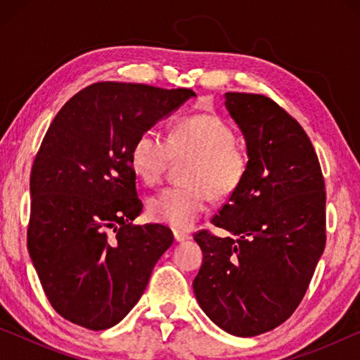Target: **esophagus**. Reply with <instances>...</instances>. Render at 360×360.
I'll return each mask as SVG.
<instances>
[{
  "label": "esophagus",
  "mask_w": 360,
  "mask_h": 360,
  "mask_svg": "<svg viewBox=\"0 0 360 360\" xmlns=\"http://www.w3.org/2000/svg\"><path fill=\"white\" fill-rule=\"evenodd\" d=\"M173 235H174V240L176 241H187V240H191V235L188 233H186V231H181V230H174L173 231Z\"/></svg>",
  "instance_id": "34e87169"
}]
</instances>
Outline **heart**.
<instances>
[{
  "label": "heart",
  "instance_id": "1",
  "mask_svg": "<svg viewBox=\"0 0 360 360\" xmlns=\"http://www.w3.org/2000/svg\"><path fill=\"white\" fill-rule=\"evenodd\" d=\"M181 179L149 200L148 210L157 222L191 229L205 211L208 195L224 200L238 191L249 169L248 150L235 141V131L222 117L200 112L181 119L163 138L157 130L143 131L131 146L133 172L144 184L155 186L173 160Z\"/></svg>",
  "mask_w": 360,
  "mask_h": 360
}]
</instances>
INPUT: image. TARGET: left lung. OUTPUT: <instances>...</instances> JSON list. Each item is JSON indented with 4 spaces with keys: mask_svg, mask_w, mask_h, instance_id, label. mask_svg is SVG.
Here are the masks:
<instances>
[{
    "mask_svg": "<svg viewBox=\"0 0 360 360\" xmlns=\"http://www.w3.org/2000/svg\"><path fill=\"white\" fill-rule=\"evenodd\" d=\"M246 138L249 169L211 222L193 235L203 265L195 297L210 319L236 337H255L295 311L326 248V184L303 127L259 94L224 95Z\"/></svg>",
    "mask_w": 360,
    "mask_h": 360,
    "instance_id": "left-lung-1",
    "label": "left lung"
}]
</instances>
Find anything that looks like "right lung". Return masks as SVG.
<instances>
[{
    "label": "right lung",
    "instance_id": "right-lung-1",
    "mask_svg": "<svg viewBox=\"0 0 360 360\" xmlns=\"http://www.w3.org/2000/svg\"><path fill=\"white\" fill-rule=\"evenodd\" d=\"M191 96V89L95 82L46 131L30 176L27 245L52 308L72 324L105 330L124 319L173 245L165 225L133 224L143 202L130 152Z\"/></svg>",
    "mask_w": 360,
    "mask_h": 360
}]
</instances>
